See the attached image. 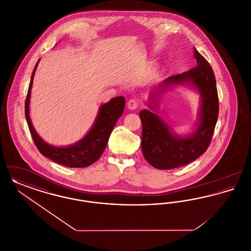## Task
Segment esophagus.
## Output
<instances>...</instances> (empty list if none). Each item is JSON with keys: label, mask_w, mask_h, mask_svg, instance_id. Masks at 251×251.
Masks as SVG:
<instances>
[{"label": "esophagus", "mask_w": 251, "mask_h": 251, "mask_svg": "<svg viewBox=\"0 0 251 251\" xmlns=\"http://www.w3.org/2000/svg\"><path fill=\"white\" fill-rule=\"evenodd\" d=\"M137 106H138V101L135 99L129 100V101L127 103V107L129 108L130 110H135Z\"/></svg>", "instance_id": "1"}]
</instances>
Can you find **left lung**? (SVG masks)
Wrapping results in <instances>:
<instances>
[{"label": "left lung", "instance_id": "8db88e82", "mask_svg": "<svg viewBox=\"0 0 251 251\" xmlns=\"http://www.w3.org/2000/svg\"><path fill=\"white\" fill-rule=\"evenodd\" d=\"M197 67L188 72L170 76L153 89L148 106L139 113L142 122L141 149L145 159L157 169H172L185 166L207 151L218 118V96L215 74L208 61L194 48ZM175 85H185L200 94V110L196 129L181 137L172 131L157 113L158 96Z\"/></svg>", "mask_w": 251, "mask_h": 251}]
</instances>
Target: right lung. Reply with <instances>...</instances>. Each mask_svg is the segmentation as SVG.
I'll return each instance as SVG.
<instances>
[{
  "label": "right lung",
  "instance_id": "right-lung-1",
  "mask_svg": "<svg viewBox=\"0 0 251 251\" xmlns=\"http://www.w3.org/2000/svg\"><path fill=\"white\" fill-rule=\"evenodd\" d=\"M33 71L27 98L25 100V118L33 140L40 153L51 161L69 167H85L100 159L107 145L109 136L116 123L122 116L125 99L122 96L110 100L99 108L93 126L82 139L66 147H56L44 141L36 132L30 119V97L38 62Z\"/></svg>",
  "mask_w": 251,
  "mask_h": 251
}]
</instances>
